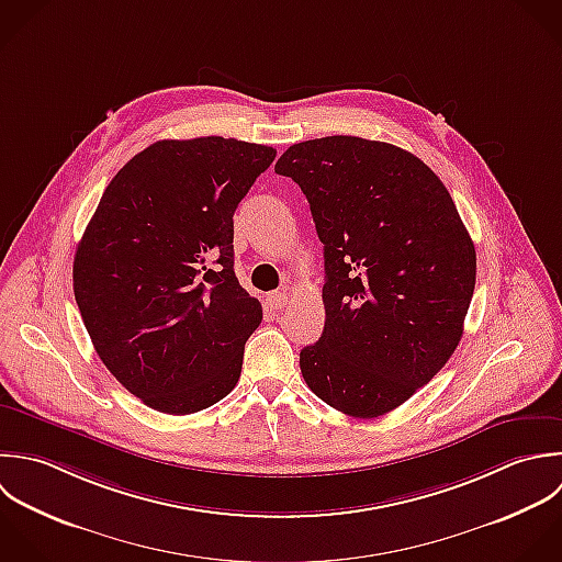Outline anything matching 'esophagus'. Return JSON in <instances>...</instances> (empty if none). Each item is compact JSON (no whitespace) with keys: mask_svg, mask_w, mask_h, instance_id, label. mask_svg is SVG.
Returning a JSON list of instances; mask_svg holds the SVG:
<instances>
[{"mask_svg":"<svg viewBox=\"0 0 562 562\" xmlns=\"http://www.w3.org/2000/svg\"><path fill=\"white\" fill-rule=\"evenodd\" d=\"M286 302H289V295H286L284 291H273V293H269V297H267V304H269V308H273V311L284 308Z\"/></svg>","mask_w":562,"mask_h":562,"instance_id":"obj_1","label":"esophagus"}]
</instances>
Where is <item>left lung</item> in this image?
<instances>
[{"label": "left lung", "mask_w": 562, "mask_h": 562, "mask_svg": "<svg viewBox=\"0 0 562 562\" xmlns=\"http://www.w3.org/2000/svg\"><path fill=\"white\" fill-rule=\"evenodd\" d=\"M308 199L324 243L326 324L300 352L306 385L352 418H379L456 352L475 245L440 177L387 142L330 135L276 164Z\"/></svg>", "instance_id": "obj_1"}]
</instances>
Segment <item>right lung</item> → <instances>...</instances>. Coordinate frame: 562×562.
I'll return each mask as SVG.
<instances>
[{
    "label": "right lung",
    "mask_w": 562,
    "mask_h": 562,
    "mask_svg": "<svg viewBox=\"0 0 562 562\" xmlns=\"http://www.w3.org/2000/svg\"><path fill=\"white\" fill-rule=\"evenodd\" d=\"M276 148L161 139L106 186L74 256V297L106 370L155 412L212 407L238 383L262 306L234 273V212Z\"/></svg>",
    "instance_id": "obj_1"
}]
</instances>
